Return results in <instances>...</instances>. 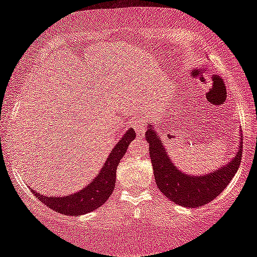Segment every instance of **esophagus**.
Instances as JSON below:
<instances>
[{
  "mask_svg": "<svg viewBox=\"0 0 257 257\" xmlns=\"http://www.w3.org/2000/svg\"><path fill=\"white\" fill-rule=\"evenodd\" d=\"M132 125H133V128L135 129V132H137V134L139 135V137H142V135L145 134L146 129H148L146 120L143 115H138V117H135V119L133 120V124H132Z\"/></svg>",
  "mask_w": 257,
  "mask_h": 257,
  "instance_id": "obj_1",
  "label": "esophagus"
}]
</instances>
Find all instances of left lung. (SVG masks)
Returning <instances> with one entry per match:
<instances>
[{"label": "left lung", "instance_id": "1", "mask_svg": "<svg viewBox=\"0 0 257 257\" xmlns=\"http://www.w3.org/2000/svg\"><path fill=\"white\" fill-rule=\"evenodd\" d=\"M145 138L150 144V159L160 191L174 204L184 207H200L212 201L229 184L240 166L243 139L239 150L229 163L205 176H189L173 165L156 132L149 128Z\"/></svg>", "mask_w": 257, "mask_h": 257}]
</instances>
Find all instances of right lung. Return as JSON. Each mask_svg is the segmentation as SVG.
Masks as SVG:
<instances>
[{"mask_svg": "<svg viewBox=\"0 0 257 257\" xmlns=\"http://www.w3.org/2000/svg\"><path fill=\"white\" fill-rule=\"evenodd\" d=\"M135 137H137L135 132L133 129H129L118 144H115L114 149L111 151L96 178L78 193L62 197L40 195L33 190L34 195L47 207L66 216H81L96 210L97 207L102 206L113 193L117 166L120 159L125 155L129 143Z\"/></svg>", "mask_w": 257, "mask_h": 257, "instance_id": "obj_1", "label": "right lung"}]
</instances>
